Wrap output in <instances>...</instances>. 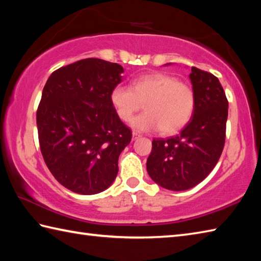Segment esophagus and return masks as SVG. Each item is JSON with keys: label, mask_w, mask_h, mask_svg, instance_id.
I'll use <instances>...</instances> for the list:
<instances>
[{"label": "esophagus", "mask_w": 261, "mask_h": 261, "mask_svg": "<svg viewBox=\"0 0 261 261\" xmlns=\"http://www.w3.org/2000/svg\"><path fill=\"white\" fill-rule=\"evenodd\" d=\"M140 137H141V135H140V134H138L137 131H134V132H132V139H134V140L138 139V138H140Z\"/></svg>", "instance_id": "1"}]
</instances>
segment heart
I'll return each mask as SVG.
<instances>
[{
    "mask_svg": "<svg viewBox=\"0 0 261 261\" xmlns=\"http://www.w3.org/2000/svg\"><path fill=\"white\" fill-rule=\"evenodd\" d=\"M111 103L124 122L145 104L146 112L132 120V126L140 131L162 129L165 135H173L190 122L195 109V93L188 83L158 71L137 77L131 86H115L111 92Z\"/></svg>",
    "mask_w": 261,
    "mask_h": 261,
    "instance_id": "1",
    "label": "heart"
}]
</instances>
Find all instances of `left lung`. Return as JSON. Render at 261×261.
Wrapping results in <instances>:
<instances>
[{
	"mask_svg": "<svg viewBox=\"0 0 261 261\" xmlns=\"http://www.w3.org/2000/svg\"><path fill=\"white\" fill-rule=\"evenodd\" d=\"M195 109L179 135L152 140L147 159L151 179L170 191L196 186L213 170L225 142L228 98L218 77L192 67Z\"/></svg>",
	"mask_w": 261,
	"mask_h": 261,
	"instance_id": "8db88e82",
	"label": "left lung"
}]
</instances>
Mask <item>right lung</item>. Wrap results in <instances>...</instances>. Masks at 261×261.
Instances as JSON below:
<instances>
[{"label": "right lung", "instance_id": "1", "mask_svg": "<svg viewBox=\"0 0 261 261\" xmlns=\"http://www.w3.org/2000/svg\"><path fill=\"white\" fill-rule=\"evenodd\" d=\"M123 67L97 58L55 70L37 110L40 150L48 169L69 191L93 195L112 184L132 138L111 103Z\"/></svg>", "mask_w": 261, "mask_h": 261}]
</instances>
